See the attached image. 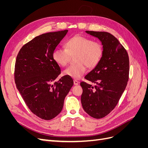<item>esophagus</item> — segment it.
Returning <instances> with one entry per match:
<instances>
[{
  "mask_svg": "<svg viewBox=\"0 0 148 148\" xmlns=\"http://www.w3.org/2000/svg\"><path fill=\"white\" fill-rule=\"evenodd\" d=\"M73 83L75 85H78L79 84V82L77 81V80H73Z\"/></svg>",
  "mask_w": 148,
  "mask_h": 148,
  "instance_id": "esophagus-1",
  "label": "esophagus"
}]
</instances>
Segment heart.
I'll return each instance as SVG.
<instances>
[{
  "label": "heart",
  "mask_w": 148,
  "mask_h": 148,
  "mask_svg": "<svg viewBox=\"0 0 148 148\" xmlns=\"http://www.w3.org/2000/svg\"><path fill=\"white\" fill-rule=\"evenodd\" d=\"M102 44L82 35H76L65 42V49L56 48L52 53L57 64L66 66L71 56H76L78 64L71 65L64 71V75L73 79H79L86 73L87 66L92 69L100 62L103 55Z\"/></svg>",
  "instance_id": "1"
}]
</instances>
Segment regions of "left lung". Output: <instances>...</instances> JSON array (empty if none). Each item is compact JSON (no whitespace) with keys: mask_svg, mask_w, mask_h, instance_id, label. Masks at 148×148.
<instances>
[{"mask_svg":"<svg viewBox=\"0 0 148 148\" xmlns=\"http://www.w3.org/2000/svg\"><path fill=\"white\" fill-rule=\"evenodd\" d=\"M100 40L103 55L100 62L85 76L96 84L82 82L81 101L86 112L95 119L106 117L112 110L124 92L129 76V58L127 51L112 34L102 31H86Z\"/></svg>","mask_w":148,"mask_h":148,"instance_id":"1","label":"left lung"}]
</instances>
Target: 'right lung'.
Instances as JSON below:
<instances>
[{
  "instance_id": "right-lung-1",
  "label": "right lung",
  "mask_w": 148,
  "mask_h": 148,
  "mask_svg": "<svg viewBox=\"0 0 148 148\" xmlns=\"http://www.w3.org/2000/svg\"><path fill=\"white\" fill-rule=\"evenodd\" d=\"M67 32L64 30L35 37L21 48L16 57V88L30 110L44 120H51L60 113L73 84L72 78L66 76L52 84L61 73L52 53Z\"/></svg>"
}]
</instances>
